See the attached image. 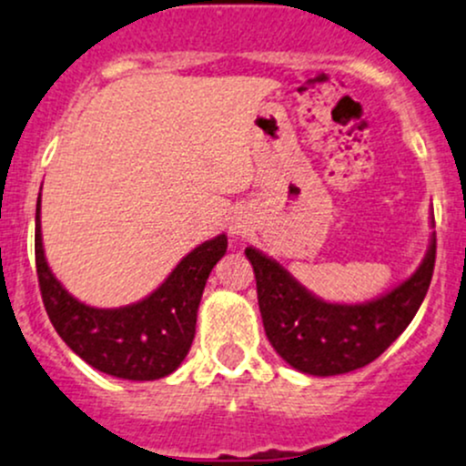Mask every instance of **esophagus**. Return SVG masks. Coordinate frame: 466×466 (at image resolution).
I'll return each instance as SVG.
<instances>
[{
	"label": "esophagus",
	"mask_w": 466,
	"mask_h": 466,
	"mask_svg": "<svg viewBox=\"0 0 466 466\" xmlns=\"http://www.w3.org/2000/svg\"><path fill=\"white\" fill-rule=\"evenodd\" d=\"M228 231H231L235 238H244V235L251 231V222H248V218L244 213H235L231 222H228Z\"/></svg>",
	"instance_id": "obj_1"
}]
</instances>
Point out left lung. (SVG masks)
Here are the masks:
<instances>
[{"instance_id":"1","label":"left lung","mask_w":466,"mask_h":466,"mask_svg":"<svg viewBox=\"0 0 466 466\" xmlns=\"http://www.w3.org/2000/svg\"><path fill=\"white\" fill-rule=\"evenodd\" d=\"M244 253L253 264L268 342L293 369L327 378L367 367L409 327L431 284L435 233L411 278L362 304L324 302L273 258L253 247Z\"/></svg>"}]
</instances>
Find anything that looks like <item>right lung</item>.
<instances>
[{"label":"right lung","instance_id":"1","mask_svg":"<svg viewBox=\"0 0 466 466\" xmlns=\"http://www.w3.org/2000/svg\"><path fill=\"white\" fill-rule=\"evenodd\" d=\"M39 202L35 213V262L39 291L55 331L84 362L113 378L159 380L187 358L195 338L199 299L215 264L227 253V235L195 247L151 295L119 309L79 302L55 278L42 244Z\"/></svg>","mask_w":466,"mask_h":466}]
</instances>
